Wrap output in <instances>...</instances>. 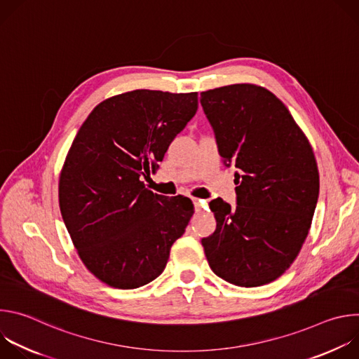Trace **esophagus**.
I'll return each mask as SVG.
<instances>
[{
  "instance_id": "34e87169",
  "label": "esophagus",
  "mask_w": 359,
  "mask_h": 359,
  "mask_svg": "<svg viewBox=\"0 0 359 359\" xmlns=\"http://www.w3.org/2000/svg\"><path fill=\"white\" fill-rule=\"evenodd\" d=\"M193 204H194V212H196V213H201L203 209L206 208V201H204V200L193 198Z\"/></svg>"
}]
</instances>
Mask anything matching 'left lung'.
I'll return each mask as SVG.
<instances>
[{
    "label": "left lung",
    "mask_w": 359,
    "mask_h": 359,
    "mask_svg": "<svg viewBox=\"0 0 359 359\" xmlns=\"http://www.w3.org/2000/svg\"><path fill=\"white\" fill-rule=\"evenodd\" d=\"M220 156L236 173L237 206L210 201L217 227L201 238L210 269L259 287L290 269L316 212L320 175L313 147L283 102L263 86L234 83L200 93Z\"/></svg>",
    "instance_id": "8db88e82"
}]
</instances>
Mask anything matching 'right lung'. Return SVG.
Returning <instances> with one entry per match:
<instances>
[{"mask_svg":"<svg viewBox=\"0 0 359 359\" xmlns=\"http://www.w3.org/2000/svg\"><path fill=\"white\" fill-rule=\"evenodd\" d=\"M197 107V92L136 89L100 102L79 128L60 176V209L82 263L102 283L132 290L163 273L193 203L153 193L142 177Z\"/></svg>","mask_w":359,"mask_h":359,"instance_id":"1","label":"right lung"}]
</instances>
